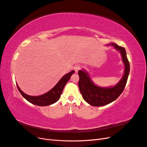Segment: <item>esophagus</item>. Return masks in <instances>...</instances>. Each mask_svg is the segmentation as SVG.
Returning a JSON list of instances; mask_svg holds the SVG:
<instances>
[{"instance_id": "esophagus-1", "label": "esophagus", "mask_w": 147, "mask_h": 147, "mask_svg": "<svg viewBox=\"0 0 147 147\" xmlns=\"http://www.w3.org/2000/svg\"><path fill=\"white\" fill-rule=\"evenodd\" d=\"M80 69H81V66L80 65H77L74 67V70L76 73H77L78 72V70Z\"/></svg>"}]
</instances>
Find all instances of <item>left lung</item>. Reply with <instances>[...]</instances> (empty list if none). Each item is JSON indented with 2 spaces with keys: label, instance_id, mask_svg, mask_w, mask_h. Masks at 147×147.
Masks as SVG:
<instances>
[{
  "label": "left lung",
  "instance_id": "obj_1",
  "mask_svg": "<svg viewBox=\"0 0 147 147\" xmlns=\"http://www.w3.org/2000/svg\"><path fill=\"white\" fill-rule=\"evenodd\" d=\"M109 45L113 46L121 53L124 65V75L116 85L105 88L96 85L86 71L83 69L80 70L78 71L80 91L83 99L92 106H104L116 100L123 91L129 74V63L127 58L125 49L113 43H111Z\"/></svg>",
  "mask_w": 147,
  "mask_h": 147
}]
</instances>
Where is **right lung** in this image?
Here are the masks:
<instances>
[{
    "label": "right lung",
    "mask_w": 147,
    "mask_h": 147,
    "mask_svg": "<svg viewBox=\"0 0 147 147\" xmlns=\"http://www.w3.org/2000/svg\"><path fill=\"white\" fill-rule=\"evenodd\" d=\"M74 72V70H72L69 73L64 75L50 91L40 96H33L28 95L20 90L18 84L17 87L21 95L23 96L24 99L29 102L30 103L38 106L50 105L55 103V102L59 99L65 85L68 82L72 75Z\"/></svg>",
    "instance_id": "add662e5"
}]
</instances>
